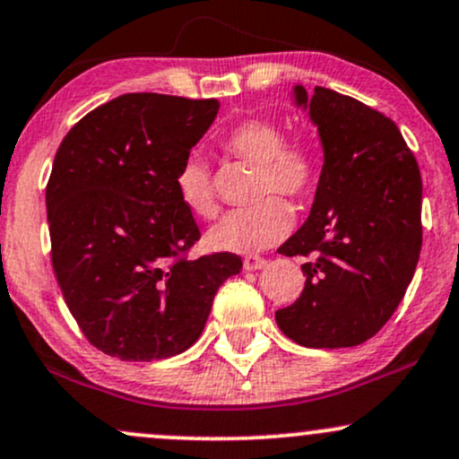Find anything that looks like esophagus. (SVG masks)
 Wrapping results in <instances>:
<instances>
[{
    "instance_id": "esophagus-1",
    "label": "esophagus",
    "mask_w": 459,
    "mask_h": 459,
    "mask_svg": "<svg viewBox=\"0 0 459 459\" xmlns=\"http://www.w3.org/2000/svg\"><path fill=\"white\" fill-rule=\"evenodd\" d=\"M265 265H267V261L259 255H247L244 259V270H247V272L261 270V267H265Z\"/></svg>"
}]
</instances>
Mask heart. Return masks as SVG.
<instances>
[{"mask_svg":"<svg viewBox=\"0 0 459 459\" xmlns=\"http://www.w3.org/2000/svg\"><path fill=\"white\" fill-rule=\"evenodd\" d=\"M222 146L241 160L259 166L256 196L261 203L224 213L209 230L207 241L222 252H256L270 247L291 229L289 200L310 198L319 186L324 157L308 135L287 138L284 125L267 116L239 120L224 134ZM177 196L189 213L212 218L218 212L212 172L198 155H187L175 175Z\"/></svg>","mask_w":459,"mask_h":459,"instance_id":"1","label":"heart"}]
</instances>
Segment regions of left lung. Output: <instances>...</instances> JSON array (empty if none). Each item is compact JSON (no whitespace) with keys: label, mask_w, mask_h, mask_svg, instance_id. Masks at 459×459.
Returning <instances> with one entry per match:
<instances>
[{"label":"left lung","mask_w":459,"mask_h":459,"mask_svg":"<svg viewBox=\"0 0 459 459\" xmlns=\"http://www.w3.org/2000/svg\"><path fill=\"white\" fill-rule=\"evenodd\" d=\"M324 144V170L308 220L278 247L307 256L304 289L276 310L284 334L304 347L365 343L393 317L423 244V183L412 151L388 116L358 99L302 86Z\"/></svg>","instance_id":"obj_1"}]
</instances>
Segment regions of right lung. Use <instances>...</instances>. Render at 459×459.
I'll return each instance as SVG.
<instances>
[{
	"instance_id": "1",
	"label": "right lung",
	"mask_w": 459,
	"mask_h": 459,
	"mask_svg": "<svg viewBox=\"0 0 459 459\" xmlns=\"http://www.w3.org/2000/svg\"><path fill=\"white\" fill-rule=\"evenodd\" d=\"M220 103L129 92L60 142L47 181L51 265L79 330L103 354L161 360L186 351L241 256L187 259L200 239L177 196V168Z\"/></svg>"
}]
</instances>
